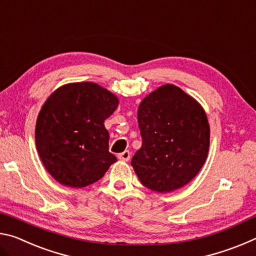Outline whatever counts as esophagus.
Instances as JSON below:
<instances>
[{
  "mask_svg": "<svg viewBox=\"0 0 256 256\" xmlns=\"http://www.w3.org/2000/svg\"><path fill=\"white\" fill-rule=\"evenodd\" d=\"M118 157L120 160H122V162H128L130 157H131V154H130L128 150H125L122 154H118Z\"/></svg>",
  "mask_w": 256,
  "mask_h": 256,
  "instance_id": "34e87169",
  "label": "esophagus"
}]
</instances>
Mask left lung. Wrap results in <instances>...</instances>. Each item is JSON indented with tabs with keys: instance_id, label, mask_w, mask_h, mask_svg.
Returning <instances> with one entry per match:
<instances>
[{
	"instance_id": "obj_1",
	"label": "left lung",
	"mask_w": 256,
	"mask_h": 256,
	"mask_svg": "<svg viewBox=\"0 0 256 256\" xmlns=\"http://www.w3.org/2000/svg\"><path fill=\"white\" fill-rule=\"evenodd\" d=\"M142 146L131 164L146 188L168 193L190 183L206 162L210 126L206 112L174 84L149 94L138 110Z\"/></svg>"
}]
</instances>
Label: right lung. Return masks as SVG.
<instances>
[{
	"label": "right lung",
	"mask_w": 256,
	"mask_h": 256,
	"mask_svg": "<svg viewBox=\"0 0 256 256\" xmlns=\"http://www.w3.org/2000/svg\"><path fill=\"white\" fill-rule=\"evenodd\" d=\"M118 98L94 82L68 84L47 98L38 114L34 140L47 172L60 184L81 188L96 183L114 164L105 120Z\"/></svg>",
	"instance_id": "obj_1"
}]
</instances>
